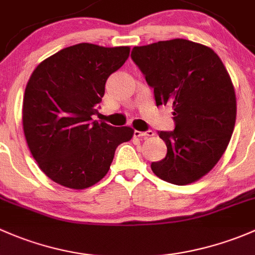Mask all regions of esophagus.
Returning <instances> with one entry per match:
<instances>
[{
    "label": "esophagus",
    "instance_id": "obj_1",
    "mask_svg": "<svg viewBox=\"0 0 255 255\" xmlns=\"http://www.w3.org/2000/svg\"><path fill=\"white\" fill-rule=\"evenodd\" d=\"M133 136L135 137H149V136H153V131L147 130V131H133Z\"/></svg>",
    "mask_w": 255,
    "mask_h": 255
}]
</instances>
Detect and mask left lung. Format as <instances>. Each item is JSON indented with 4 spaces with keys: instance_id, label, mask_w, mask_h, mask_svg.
I'll return each mask as SVG.
<instances>
[{
    "instance_id": "1",
    "label": "left lung",
    "mask_w": 255,
    "mask_h": 255,
    "mask_svg": "<svg viewBox=\"0 0 255 255\" xmlns=\"http://www.w3.org/2000/svg\"><path fill=\"white\" fill-rule=\"evenodd\" d=\"M131 59L153 88L157 107L170 104L173 131H159L167 145L154 174L185 185L207 174L227 148L235 128L232 81L212 49L185 39L135 46Z\"/></svg>"
}]
</instances>
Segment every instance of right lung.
I'll return each mask as SVG.
<instances>
[{
	"label": "right lung",
	"instance_id": "1",
	"mask_svg": "<svg viewBox=\"0 0 255 255\" xmlns=\"http://www.w3.org/2000/svg\"><path fill=\"white\" fill-rule=\"evenodd\" d=\"M128 46L81 43L36 66L23 99V130L34 159L51 180L86 189L108 173L117 147L133 130L92 119L106 82L128 57Z\"/></svg>",
	"mask_w": 255,
	"mask_h": 255
}]
</instances>
